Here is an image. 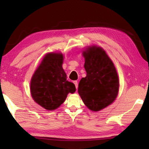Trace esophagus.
I'll list each match as a JSON object with an SVG mask.
<instances>
[{
  "instance_id": "1",
  "label": "esophagus",
  "mask_w": 149,
  "mask_h": 149,
  "mask_svg": "<svg viewBox=\"0 0 149 149\" xmlns=\"http://www.w3.org/2000/svg\"><path fill=\"white\" fill-rule=\"evenodd\" d=\"M74 84L75 86V88H76V89H77V87H78V83H77V81H74Z\"/></svg>"
}]
</instances>
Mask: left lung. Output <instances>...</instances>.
Returning a JSON list of instances; mask_svg holds the SVG:
<instances>
[{
    "instance_id": "1",
    "label": "left lung",
    "mask_w": 149,
    "mask_h": 149,
    "mask_svg": "<svg viewBox=\"0 0 149 149\" xmlns=\"http://www.w3.org/2000/svg\"><path fill=\"white\" fill-rule=\"evenodd\" d=\"M87 75L80 80L78 93L84 104L99 111L114 102L119 90L116 70L101 48L92 47L84 52Z\"/></svg>"
}]
</instances>
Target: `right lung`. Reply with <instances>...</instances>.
<instances>
[{"label":"right lung","instance_id":"obj_1","mask_svg":"<svg viewBox=\"0 0 149 149\" xmlns=\"http://www.w3.org/2000/svg\"><path fill=\"white\" fill-rule=\"evenodd\" d=\"M62 62V54H47L31 78L33 99L48 110L56 109L64 102L69 93L75 91V85L67 80Z\"/></svg>","mask_w":149,"mask_h":149}]
</instances>
